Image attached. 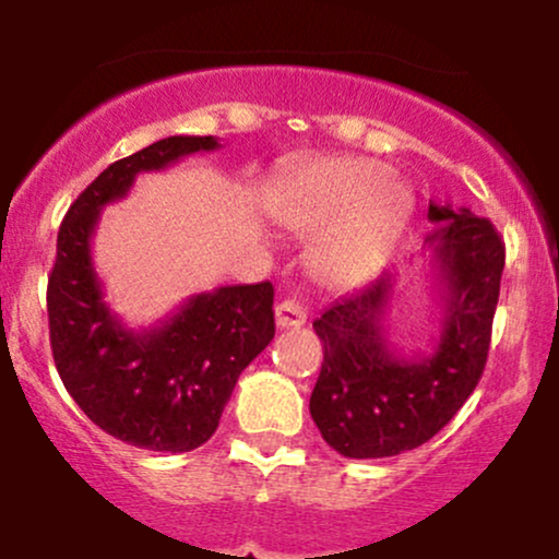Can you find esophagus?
<instances>
[{
	"instance_id": "obj_1",
	"label": "esophagus",
	"mask_w": 559,
	"mask_h": 559,
	"mask_svg": "<svg viewBox=\"0 0 559 559\" xmlns=\"http://www.w3.org/2000/svg\"><path fill=\"white\" fill-rule=\"evenodd\" d=\"M305 322L307 312L297 299H284L275 305V325L278 328H301Z\"/></svg>"
}]
</instances>
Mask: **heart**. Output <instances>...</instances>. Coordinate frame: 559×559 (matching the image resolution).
Here are the masks:
<instances>
[{
	"label": "heart",
	"mask_w": 559,
	"mask_h": 559,
	"mask_svg": "<svg viewBox=\"0 0 559 559\" xmlns=\"http://www.w3.org/2000/svg\"><path fill=\"white\" fill-rule=\"evenodd\" d=\"M412 211L406 185L372 158H328L281 190L273 213L294 231L334 224L312 250V271L325 286L365 284L390 260Z\"/></svg>",
	"instance_id": "heart-1"
}]
</instances>
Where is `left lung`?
Wrapping results in <instances>:
<instances>
[{
  "instance_id": "1",
  "label": "left lung",
  "mask_w": 559,
  "mask_h": 559,
  "mask_svg": "<svg viewBox=\"0 0 559 559\" xmlns=\"http://www.w3.org/2000/svg\"><path fill=\"white\" fill-rule=\"evenodd\" d=\"M442 299V331L427 356L395 354L385 338L393 273L348 294L312 322L322 369L309 414L322 440L346 459H388L425 445L453 419L487 365L506 267V245L489 218L429 203Z\"/></svg>"
}]
</instances>
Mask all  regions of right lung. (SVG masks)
Segmentation results:
<instances>
[{"label": "right lung", "mask_w": 559, "mask_h": 559, "mask_svg": "<svg viewBox=\"0 0 559 559\" xmlns=\"http://www.w3.org/2000/svg\"><path fill=\"white\" fill-rule=\"evenodd\" d=\"M218 140L174 134L98 174L70 205L57 237L46 309L53 365L87 419L134 448L185 453L211 440L241 369L273 341L271 281L198 294L151 331L134 333L104 301L91 239L100 207Z\"/></svg>", "instance_id": "1"}]
</instances>
